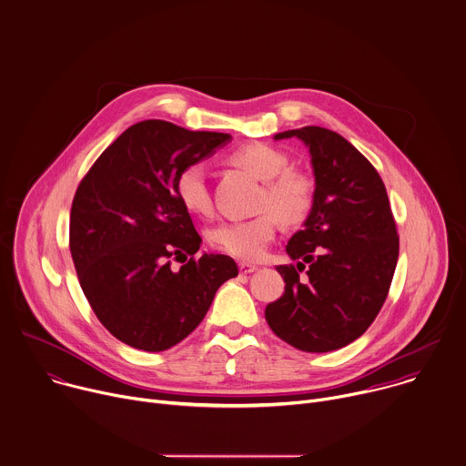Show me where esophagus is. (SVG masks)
Wrapping results in <instances>:
<instances>
[{
  "instance_id": "esophagus-1",
  "label": "esophagus",
  "mask_w": 466,
  "mask_h": 466,
  "mask_svg": "<svg viewBox=\"0 0 466 466\" xmlns=\"http://www.w3.org/2000/svg\"><path fill=\"white\" fill-rule=\"evenodd\" d=\"M256 270H258V267L252 265V263H247V261H241V263H239V272H241V274H252V272H256Z\"/></svg>"
}]
</instances>
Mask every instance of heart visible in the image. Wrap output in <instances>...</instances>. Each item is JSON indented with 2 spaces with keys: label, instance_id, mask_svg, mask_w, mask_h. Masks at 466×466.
<instances>
[{
  "label": "heart",
  "instance_id": "obj_1",
  "mask_svg": "<svg viewBox=\"0 0 466 466\" xmlns=\"http://www.w3.org/2000/svg\"><path fill=\"white\" fill-rule=\"evenodd\" d=\"M230 161L265 181L259 207L267 210L252 219L218 223L210 228L208 241L234 258L256 261L276 238L279 219L296 225L309 216L314 183L309 174L289 167V156L268 143H247L230 154ZM176 194L188 212L207 214L212 199L205 167L199 163L185 167L176 177Z\"/></svg>",
  "mask_w": 466,
  "mask_h": 466
}]
</instances>
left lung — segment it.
<instances>
[{"label": "left lung", "instance_id": "8db88e82", "mask_svg": "<svg viewBox=\"0 0 466 466\" xmlns=\"http://www.w3.org/2000/svg\"><path fill=\"white\" fill-rule=\"evenodd\" d=\"M310 152L316 190L305 228L279 265L283 296L268 303L272 332L303 352H330L356 341L380 314L394 278L400 238L383 179L343 136L323 127L279 132ZM308 267L303 279L299 272Z\"/></svg>", "mask_w": 466, "mask_h": 466}]
</instances>
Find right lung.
<instances>
[{"label":"right lung","instance_id":"obj_1","mask_svg":"<svg viewBox=\"0 0 466 466\" xmlns=\"http://www.w3.org/2000/svg\"><path fill=\"white\" fill-rule=\"evenodd\" d=\"M230 141L161 119L128 127L81 179L70 208V254L101 325L119 341L161 352L205 318L218 289L238 276L223 254L192 256L201 238L176 194L177 174ZM191 259L179 270L169 263Z\"/></svg>","mask_w":466,"mask_h":466}]
</instances>
